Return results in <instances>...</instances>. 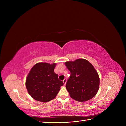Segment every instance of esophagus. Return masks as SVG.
Returning <instances> with one entry per match:
<instances>
[{"label":"esophagus","instance_id":"esophagus-1","mask_svg":"<svg viewBox=\"0 0 126 126\" xmlns=\"http://www.w3.org/2000/svg\"><path fill=\"white\" fill-rule=\"evenodd\" d=\"M63 82L64 83V85H66V82H67V79H64V80H63Z\"/></svg>","mask_w":126,"mask_h":126}]
</instances>
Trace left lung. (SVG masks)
Masks as SVG:
<instances>
[{
	"label": "left lung",
	"mask_w": 126,
	"mask_h": 126,
	"mask_svg": "<svg viewBox=\"0 0 126 126\" xmlns=\"http://www.w3.org/2000/svg\"><path fill=\"white\" fill-rule=\"evenodd\" d=\"M65 64L70 71L66 85L70 97L78 101L83 102L96 96L100 80L98 72L92 64L84 59L67 62Z\"/></svg>",
	"instance_id": "left-lung-1"
}]
</instances>
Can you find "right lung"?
Here are the masks:
<instances>
[{"instance_id": "obj_1", "label": "right lung", "mask_w": 126, "mask_h": 126, "mask_svg": "<svg viewBox=\"0 0 126 126\" xmlns=\"http://www.w3.org/2000/svg\"><path fill=\"white\" fill-rule=\"evenodd\" d=\"M56 63H46L36 64L27 76L26 86L29 95L36 100L43 102L50 101L56 97L63 85L58 79L54 69Z\"/></svg>"}]
</instances>
